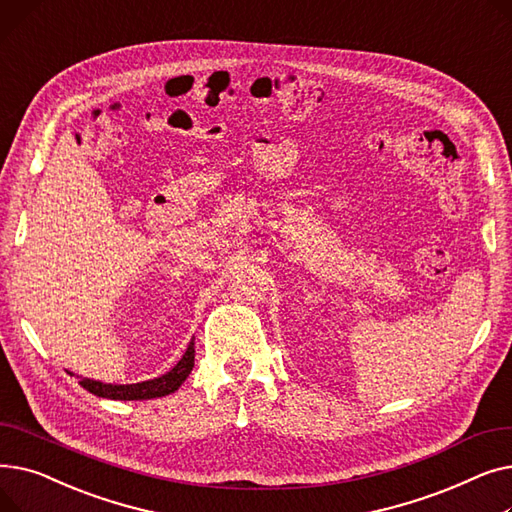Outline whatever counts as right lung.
Returning <instances> with one entry per match:
<instances>
[{"label": "right lung", "mask_w": 512, "mask_h": 512, "mask_svg": "<svg viewBox=\"0 0 512 512\" xmlns=\"http://www.w3.org/2000/svg\"><path fill=\"white\" fill-rule=\"evenodd\" d=\"M193 365H195V338L186 346V353L182 355V359L168 373L159 375L155 380H147L139 384H103V382L85 378L80 380V386L101 398L149 400V398H159V396L176 392L182 386V382L188 378V373L193 371Z\"/></svg>", "instance_id": "1"}]
</instances>
